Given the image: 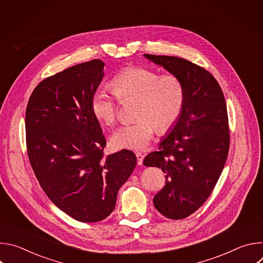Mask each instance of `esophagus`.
<instances>
[{"label": "esophagus", "mask_w": 263, "mask_h": 263, "mask_svg": "<svg viewBox=\"0 0 263 263\" xmlns=\"http://www.w3.org/2000/svg\"><path fill=\"white\" fill-rule=\"evenodd\" d=\"M135 155H136V158H137V164L141 165L142 161H143V155L141 153H139V152H137Z\"/></svg>", "instance_id": "34e87169"}]
</instances>
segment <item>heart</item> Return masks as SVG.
I'll return each mask as SVG.
<instances>
[{
  "label": "heart",
  "instance_id": "b5f03b06",
  "mask_svg": "<svg viewBox=\"0 0 263 263\" xmlns=\"http://www.w3.org/2000/svg\"><path fill=\"white\" fill-rule=\"evenodd\" d=\"M121 102L136 100V123L118 128L111 136L117 147L140 151L156 133L167 131L179 121L185 104V86L176 74L130 66L122 69L110 82ZM91 111L97 120L112 125L118 118V105L110 91L97 89L91 98Z\"/></svg>",
  "mask_w": 263,
  "mask_h": 263
}]
</instances>
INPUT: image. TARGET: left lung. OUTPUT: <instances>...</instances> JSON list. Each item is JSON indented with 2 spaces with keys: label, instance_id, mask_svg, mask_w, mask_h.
<instances>
[{
  "label": "left lung",
  "instance_id": "8db88e82",
  "mask_svg": "<svg viewBox=\"0 0 263 263\" xmlns=\"http://www.w3.org/2000/svg\"><path fill=\"white\" fill-rule=\"evenodd\" d=\"M178 76L185 104L177 124L146 155L145 166L165 173V185L154 197L155 208L172 219L197 211L211 195L226 163L230 135L226 101L217 81L205 68L175 56L143 54Z\"/></svg>",
  "mask_w": 263,
  "mask_h": 263
}]
</instances>
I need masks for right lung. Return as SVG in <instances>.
I'll return each instance as SVG.
<instances>
[{
    "label": "right lung",
    "mask_w": 263,
    "mask_h": 263,
    "mask_svg": "<svg viewBox=\"0 0 263 263\" xmlns=\"http://www.w3.org/2000/svg\"><path fill=\"white\" fill-rule=\"evenodd\" d=\"M104 66L95 59L43 80L26 109L27 151L37 180L59 209L83 222L115 210L137 161L129 149L104 156L106 139L90 107Z\"/></svg>",
    "instance_id": "right-lung-1"
}]
</instances>
